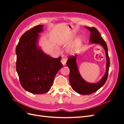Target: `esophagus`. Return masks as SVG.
Instances as JSON below:
<instances>
[{"mask_svg": "<svg viewBox=\"0 0 124 124\" xmlns=\"http://www.w3.org/2000/svg\"><path fill=\"white\" fill-rule=\"evenodd\" d=\"M66 61H67V59H66L65 58H64V57H62V58L61 62H62V65H63V66H65V65H66Z\"/></svg>", "mask_w": 124, "mask_h": 124, "instance_id": "obj_1", "label": "esophagus"}]
</instances>
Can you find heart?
Returning a JSON list of instances; mask_svg holds the SVG:
<instances>
[{
	"label": "heart",
	"instance_id": "b5f03b06",
	"mask_svg": "<svg viewBox=\"0 0 124 124\" xmlns=\"http://www.w3.org/2000/svg\"><path fill=\"white\" fill-rule=\"evenodd\" d=\"M80 42V39H79L78 40V41H77V42H76V46H78V45L79 44Z\"/></svg>",
	"mask_w": 124,
	"mask_h": 124
}]
</instances>
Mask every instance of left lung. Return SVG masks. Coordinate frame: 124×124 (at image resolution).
Returning a JSON list of instances; mask_svg holds the SVG:
<instances>
[{
  "mask_svg": "<svg viewBox=\"0 0 124 124\" xmlns=\"http://www.w3.org/2000/svg\"><path fill=\"white\" fill-rule=\"evenodd\" d=\"M91 32L89 42L91 44H98L102 46L105 51L106 56V70L101 80L97 83H92L85 81L81 76L78 70L76 56H70L67 62V65L70 69L69 82L71 87L77 93L81 95H89L98 91L106 83L107 80L110 67V59L108 55L107 44L99 32L95 27H85Z\"/></svg>",
  "mask_w": 124,
  "mask_h": 124,
  "instance_id": "1",
  "label": "left lung"
}]
</instances>
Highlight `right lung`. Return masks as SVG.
Returning a JSON list of instances; mask_svg holds the SVG:
<instances>
[{"label":"right lung","mask_w":124,"mask_h":124,"mask_svg":"<svg viewBox=\"0 0 124 124\" xmlns=\"http://www.w3.org/2000/svg\"><path fill=\"white\" fill-rule=\"evenodd\" d=\"M43 25L35 26L21 36L16 48V71L24 89L35 94L50 91L56 74L63 65L62 57L44 53L38 45Z\"/></svg>","instance_id":"add662e5"}]
</instances>
